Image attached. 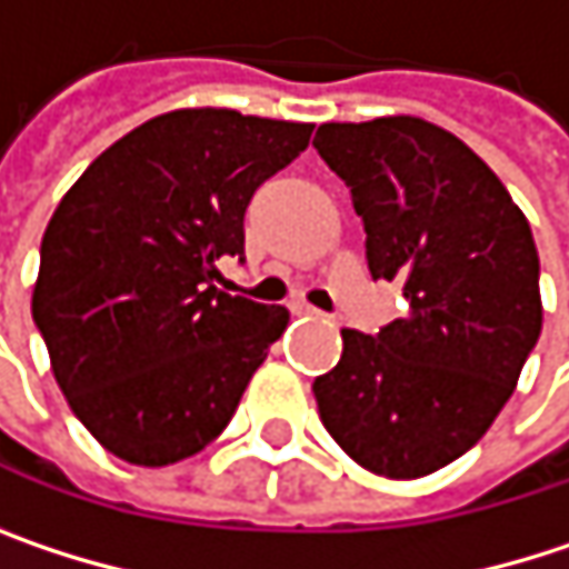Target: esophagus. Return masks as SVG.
<instances>
[{
    "mask_svg": "<svg viewBox=\"0 0 569 569\" xmlns=\"http://www.w3.org/2000/svg\"><path fill=\"white\" fill-rule=\"evenodd\" d=\"M289 309H292V316H319V309H312V306H309V302H302V299H296Z\"/></svg>",
    "mask_w": 569,
    "mask_h": 569,
    "instance_id": "34e87169",
    "label": "esophagus"
}]
</instances>
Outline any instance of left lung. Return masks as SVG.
<instances>
[{"label":"left lung","instance_id":"8db88e82","mask_svg":"<svg viewBox=\"0 0 569 569\" xmlns=\"http://www.w3.org/2000/svg\"><path fill=\"white\" fill-rule=\"evenodd\" d=\"M312 148L352 190L372 280L408 299L379 336L342 329V359L312 382L319 418L366 471L425 478L485 438L537 346L530 223L498 173L425 118L329 121Z\"/></svg>","mask_w":569,"mask_h":569}]
</instances>
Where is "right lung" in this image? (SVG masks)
Segmentation results:
<instances>
[{"label": "right lung", "instance_id": "add662e5", "mask_svg": "<svg viewBox=\"0 0 569 569\" xmlns=\"http://www.w3.org/2000/svg\"><path fill=\"white\" fill-rule=\"evenodd\" d=\"M312 124L180 108L98 154L56 207L32 319L58 389L114 458L164 468L233 418L283 336L286 306L217 289L243 253L253 190L306 151Z\"/></svg>", "mask_w": 569, "mask_h": 569}]
</instances>
